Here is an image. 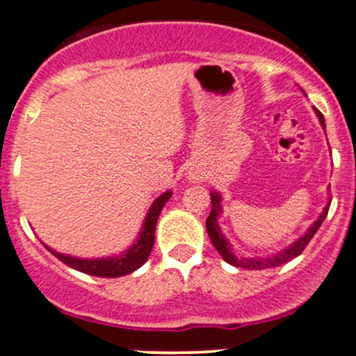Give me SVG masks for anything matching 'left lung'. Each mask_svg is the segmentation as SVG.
<instances>
[{
  "label": "left lung",
  "mask_w": 356,
  "mask_h": 356,
  "mask_svg": "<svg viewBox=\"0 0 356 356\" xmlns=\"http://www.w3.org/2000/svg\"><path fill=\"white\" fill-rule=\"evenodd\" d=\"M314 112H316L318 118H320V124L323 125V129H325V117L321 115L320 110H314ZM211 202H212V209H211L209 218H207V220H206L207 234H209L212 244H214V248L218 249V252L222 256V259L226 261V263H229L231 266H238V268H244V269L276 268V266H281V264L288 263V261H291L293 257L300 256L301 252H303V249L308 246L309 241H312L314 232L320 229V226L323 224V220H325L326 214H328V209H330V202H328V206L323 209L321 216L314 220V222L312 224V227H309V229L306 231L300 239H296L291 246L283 249V251H280L277 254L268 256V257H238V256H234V252H232V249H231V244L227 243L226 238H224L222 231H220V227L218 224L219 214L222 212V207H220V194H218V192H211Z\"/></svg>",
  "instance_id": "obj_1"
}]
</instances>
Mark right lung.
<instances>
[{"instance_id": "obj_1", "label": "right lung", "mask_w": 356, "mask_h": 356, "mask_svg": "<svg viewBox=\"0 0 356 356\" xmlns=\"http://www.w3.org/2000/svg\"><path fill=\"white\" fill-rule=\"evenodd\" d=\"M170 195H172V191H167L155 199L149 212H147L144 226H142L140 232H138L137 241L125 252H122V254L113 257H99V259H81V257H73L56 252L55 249L48 248L47 244H44V248L53 256L58 257L61 263L76 269V271L85 273V275L99 277H118L130 275V273L136 271V269L140 268L149 259L155 239V224H157L159 214H161L165 202L170 199Z\"/></svg>"}]
</instances>
